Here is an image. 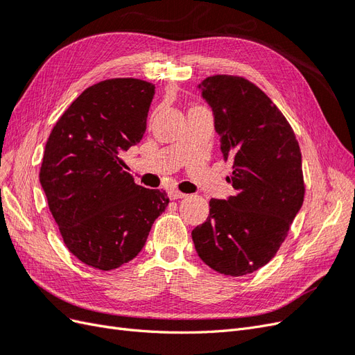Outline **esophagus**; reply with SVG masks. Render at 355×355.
<instances>
[{
    "label": "esophagus",
    "mask_w": 355,
    "mask_h": 355,
    "mask_svg": "<svg viewBox=\"0 0 355 355\" xmlns=\"http://www.w3.org/2000/svg\"><path fill=\"white\" fill-rule=\"evenodd\" d=\"M168 197H170L171 200H178V198H185L187 196L184 194V192H179V191H176V189H170V191H168Z\"/></svg>",
    "instance_id": "1"
}]
</instances>
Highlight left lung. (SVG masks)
<instances>
[{"mask_svg": "<svg viewBox=\"0 0 355 355\" xmlns=\"http://www.w3.org/2000/svg\"><path fill=\"white\" fill-rule=\"evenodd\" d=\"M210 106L234 196L210 200L207 220L192 230L201 261L240 277L270 262L304 202L302 154L280 110L254 84L214 75L198 84Z\"/></svg>", "mask_w": 355, "mask_h": 355, "instance_id": "left-lung-1", "label": "left lung"}]
</instances>
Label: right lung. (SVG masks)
<instances>
[{
	"label": "right lung",
	"instance_id": "1",
	"mask_svg": "<svg viewBox=\"0 0 355 355\" xmlns=\"http://www.w3.org/2000/svg\"><path fill=\"white\" fill-rule=\"evenodd\" d=\"M155 85L106 80L85 89L53 127L40 182L68 250L102 271L132 261L168 204L135 184L121 155L142 141Z\"/></svg>",
	"mask_w": 355,
	"mask_h": 355
}]
</instances>
